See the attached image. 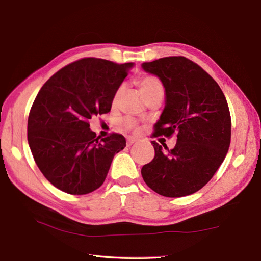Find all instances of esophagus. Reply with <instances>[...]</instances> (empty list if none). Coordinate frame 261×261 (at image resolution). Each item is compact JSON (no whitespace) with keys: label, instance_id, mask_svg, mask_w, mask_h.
Segmentation results:
<instances>
[{"label":"esophagus","instance_id":"esophagus-1","mask_svg":"<svg viewBox=\"0 0 261 261\" xmlns=\"http://www.w3.org/2000/svg\"><path fill=\"white\" fill-rule=\"evenodd\" d=\"M137 142V139L133 138V137H128L127 138V146H131L133 143Z\"/></svg>","mask_w":261,"mask_h":261}]
</instances>
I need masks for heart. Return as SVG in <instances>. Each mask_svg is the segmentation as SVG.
Here are the masks:
<instances>
[{"label":"heart","instance_id":"heart-1","mask_svg":"<svg viewBox=\"0 0 261 261\" xmlns=\"http://www.w3.org/2000/svg\"><path fill=\"white\" fill-rule=\"evenodd\" d=\"M138 83H139V86L141 88L143 95L145 96L146 99H148L149 97H152L156 94H161V93L164 94L163 83L161 82V80H159L158 78L154 77V75H145V77H142V78L139 79ZM123 91H124L123 86H120V87L117 88L115 94H114V97H113V103L114 104H117L119 102L120 97L122 96ZM133 124H134V122L131 119H127V120L123 121V125L125 128H132Z\"/></svg>","mask_w":261,"mask_h":261}]
</instances>
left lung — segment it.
Returning a JSON list of instances; mask_svg holds the SVG:
<instances>
[{
  "label": "left lung",
  "instance_id": "obj_1",
  "mask_svg": "<svg viewBox=\"0 0 261 261\" xmlns=\"http://www.w3.org/2000/svg\"><path fill=\"white\" fill-rule=\"evenodd\" d=\"M142 68L165 88V108L154 136L178 133L172 149L152 142L155 157L143 166V180L159 195H191L213 178L229 150L231 116L225 96L201 67L183 56L143 63Z\"/></svg>",
  "mask_w": 261,
  "mask_h": 261
}]
</instances>
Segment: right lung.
<instances>
[{"label":"right lung","mask_w":261,"mask_h":261,"mask_svg":"<svg viewBox=\"0 0 261 261\" xmlns=\"http://www.w3.org/2000/svg\"><path fill=\"white\" fill-rule=\"evenodd\" d=\"M133 65L83 58L58 70L39 91L28 117V143L55 188L83 195L104 183L125 139L117 133L100 139L89 120L111 112L115 92Z\"/></svg>","instance_id":"obj_1"}]
</instances>
